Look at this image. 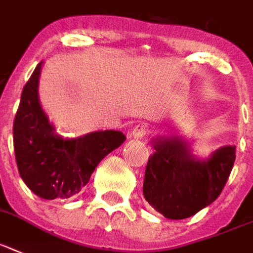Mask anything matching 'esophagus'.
Instances as JSON below:
<instances>
[{
    "label": "esophagus",
    "mask_w": 253,
    "mask_h": 253,
    "mask_svg": "<svg viewBox=\"0 0 253 253\" xmlns=\"http://www.w3.org/2000/svg\"><path fill=\"white\" fill-rule=\"evenodd\" d=\"M147 131H149V129H147V126L145 124L135 125L133 130H131V137L135 139H141L147 134Z\"/></svg>",
    "instance_id": "obj_1"
}]
</instances>
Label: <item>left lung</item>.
Masks as SVG:
<instances>
[{"label":"left lung","instance_id":"1","mask_svg":"<svg viewBox=\"0 0 253 253\" xmlns=\"http://www.w3.org/2000/svg\"><path fill=\"white\" fill-rule=\"evenodd\" d=\"M151 143L143 197L154 210L169 220H183L218 198L234 166L235 146L200 159L182 135H159Z\"/></svg>","mask_w":253,"mask_h":253}]
</instances>
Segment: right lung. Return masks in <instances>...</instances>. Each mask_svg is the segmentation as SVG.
Listing matches in <instances>:
<instances>
[{
  "label": "right lung",
  "instance_id": "add662e5",
  "mask_svg": "<svg viewBox=\"0 0 253 253\" xmlns=\"http://www.w3.org/2000/svg\"><path fill=\"white\" fill-rule=\"evenodd\" d=\"M40 62L24 85L14 120V151L24 183L37 197L67 199L80 193L104 156L126 139L119 130L91 131L77 138L60 135L39 98Z\"/></svg>",
  "mask_w": 253,
  "mask_h": 253
}]
</instances>
